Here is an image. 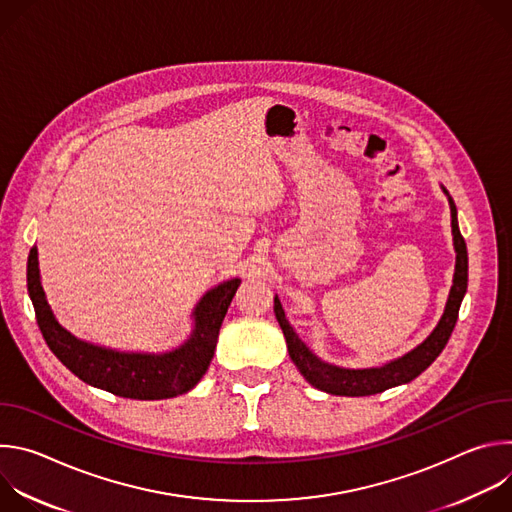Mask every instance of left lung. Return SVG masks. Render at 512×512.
Instances as JSON below:
<instances>
[{
  "instance_id": "1",
  "label": "left lung",
  "mask_w": 512,
  "mask_h": 512,
  "mask_svg": "<svg viewBox=\"0 0 512 512\" xmlns=\"http://www.w3.org/2000/svg\"><path fill=\"white\" fill-rule=\"evenodd\" d=\"M444 192L448 194V190L444 188ZM450 198V208H452V233H454V247H456V273H454V285L450 291V298L446 304V312L440 320V324L435 326V330L427 336L425 342H421L415 350L407 352L405 356L391 360L385 367L379 369H360V371H352V369H340V367H332L328 362H322L316 354L310 352V348L300 340V336L294 332V328L289 326V322L285 320L283 308L279 304V298L275 296V318L283 330L285 342H287V350L291 360L298 367V371L304 375V379L320 389L326 391L330 395H344V397H364V395H375V393H383L391 387L403 385L413 381L417 375H421L429 364L440 356V352L446 348L454 326L458 322V312H460V304L462 298L466 294L468 287V251H466V241L460 233L458 227V216H456V204Z\"/></svg>"
}]
</instances>
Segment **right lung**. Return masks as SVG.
I'll list each match as a JSON object with an SVG mask.
<instances>
[{
    "label": "right lung",
    "mask_w": 512,
    "mask_h": 512,
    "mask_svg": "<svg viewBox=\"0 0 512 512\" xmlns=\"http://www.w3.org/2000/svg\"><path fill=\"white\" fill-rule=\"evenodd\" d=\"M239 279L210 289L194 310L196 328L190 340L166 354H127L77 340L52 316L38 273V251L28 257V294L34 304L38 328L64 367L87 385L127 399H168L190 391L206 373L233 302Z\"/></svg>",
    "instance_id": "1"
}]
</instances>
